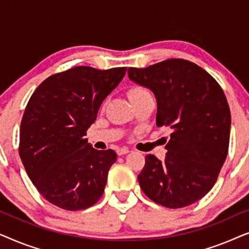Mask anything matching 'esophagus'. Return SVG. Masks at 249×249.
<instances>
[{"mask_svg": "<svg viewBox=\"0 0 249 249\" xmlns=\"http://www.w3.org/2000/svg\"><path fill=\"white\" fill-rule=\"evenodd\" d=\"M117 153H118V155H124V154H127V153H129V149L125 148V147L124 148H119Z\"/></svg>", "mask_w": 249, "mask_h": 249, "instance_id": "esophagus-1", "label": "esophagus"}]
</instances>
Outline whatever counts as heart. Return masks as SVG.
<instances>
[{"instance_id":"b5f03b06","label":"heart","mask_w":249,"mask_h":249,"mask_svg":"<svg viewBox=\"0 0 249 249\" xmlns=\"http://www.w3.org/2000/svg\"><path fill=\"white\" fill-rule=\"evenodd\" d=\"M146 93H148V91L146 90L145 88H142V87H132L131 89L129 90V98H130V100H132V98L138 97V96H141V95H144Z\"/></svg>"}]
</instances>
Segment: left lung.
Here are the masks:
<instances>
[{
    "label": "left lung",
    "mask_w": 249,
    "mask_h": 249,
    "mask_svg": "<svg viewBox=\"0 0 249 249\" xmlns=\"http://www.w3.org/2000/svg\"><path fill=\"white\" fill-rule=\"evenodd\" d=\"M128 76L154 93L158 127L172 129L164 161L146 155L138 176L142 190L169 209L197 202L212 189L229 148L231 114L222 88L182 59L129 68Z\"/></svg>",
    "instance_id": "8db88e82"
}]
</instances>
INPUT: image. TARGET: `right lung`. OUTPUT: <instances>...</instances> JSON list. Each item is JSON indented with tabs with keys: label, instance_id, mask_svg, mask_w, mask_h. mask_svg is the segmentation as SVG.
I'll list each match as a JSON object with an SVG mask.
<instances>
[{
	"label": "right lung",
	"instance_id": "right-lung-1",
	"mask_svg": "<svg viewBox=\"0 0 249 249\" xmlns=\"http://www.w3.org/2000/svg\"><path fill=\"white\" fill-rule=\"evenodd\" d=\"M125 70L74 67L47 78L30 97L19 155L34 186L53 205L85 210L103 195L117 153L97 151L85 136Z\"/></svg>",
	"mask_w": 249,
	"mask_h": 249
}]
</instances>
